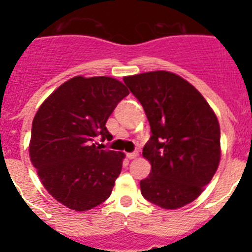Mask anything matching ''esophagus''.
Wrapping results in <instances>:
<instances>
[{
    "label": "esophagus",
    "mask_w": 252,
    "mask_h": 252,
    "mask_svg": "<svg viewBox=\"0 0 252 252\" xmlns=\"http://www.w3.org/2000/svg\"><path fill=\"white\" fill-rule=\"evenodd\" d=\"M126 157H127L128 159H135V158L137 157V151H133V153H127L126 154Z\"/></svg>",
    "instance_id": "esophagus-1"
}]
</instances>
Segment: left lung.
Masks as SVG:
<instances>
[{"mask_svg": "<svg viewBox=\"0 0 252 252\" xmlns=\"http://www.w3.org/2000/svg\"><path fill=\"white\" fill-rule=\"evenodd\" d=\"M144 107L151 128L142 150L151 171L140 182L141 194L161 208L190 203L212 180L221 159V131L203 95L165 70L124 78Z\"/></svg>", "mask_w": 252, "mask_h": 252, "instance_id": "left-lung-1", "label": "left lung"}]
</instances>
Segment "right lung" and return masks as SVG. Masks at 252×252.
Returning <instances> with one entry per match:
<instances>
[{"mask_svg":"<svg viewBox=\"0 0 252 252\" xmlns=\"http://www.w3.org/2000/svg\"><path fill=\"white\" fill-rule=\"evenodd\" d=\"M128 94L111 77L72 78L40 106L32 121L30 159L45 189L74 211H88L110 197L124 153L93 144L112 139L106 122Z\"/></svg>","mask_w":252,"mask_h":252,"instance_id":"obj_1","label":"right lung"}]
</instances>
